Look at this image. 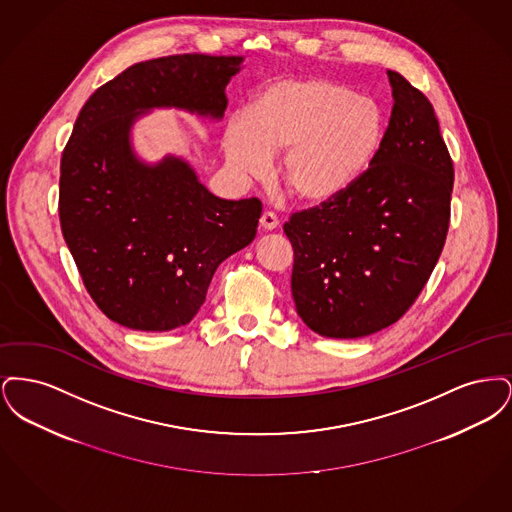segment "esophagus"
<instances>
[{"mask_svg": "<svg viewBox=\"0 0 512 512\" xmlns=\"http://www.w3.org/2000/svg\"><path fill=\"white\" fill-rule=\"evenodd\" d=\"M276 226H278V217L274 213H270V211H265L263 217H261V228L268 232V230H274Z\"/></svg>", "mask_w": 512, "mask_h": 512, "instance_id": "34e87169", "label": "esophagus"}]
</instances>
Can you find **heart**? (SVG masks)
I'll list each match as a JSON object with an SVG mask.
<instances>
[{"label": "heart", "instance_id": "1", "mask_svg": "<svg viewBox=\"0 0 512 512\" xmlns=\"http://www.w3.org/2000/svg\"><path fill=\"white\" fill-rule=\"evenodd\" d=\"M384 111L328 78H292L265 86L224 134L228 163L261 174L267 157L282 155L278 178L307 207L347 194L370 167L384 140Z\"/></svg>", "mask_w": 512, "mask_h": 512}]
</instances>
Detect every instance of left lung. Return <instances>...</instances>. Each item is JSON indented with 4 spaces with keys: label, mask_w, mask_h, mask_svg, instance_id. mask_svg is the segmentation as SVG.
Wrapping results in <instances>:
<instances>
[{
    "label": "left lung",
    "mask_w": 512,
    "mask_h": 512,
    "mask_svg": "<svg viewBox=\"0 0 512 512\" xmlns=\"http://www.w3.org/2000/svg\"><path fill=\"white\" fill-rule=\"evenodd\" d=\"M390 124L359 182L336 201L293 213L297 315L324 338L353 340L403 317L447 238L453 161L428 98L395 71Z\"/></svg>",
    "instance_id": "1"
}]
</instances>
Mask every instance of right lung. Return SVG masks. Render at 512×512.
Here are the masks:
<instances>
[{"mask_svg":"<svg viewBox=\"0 0 512 512\" xmlns=\"http://www.w3.org/2000/svg\"><path fill=\"white\" fill-rule=\"evenodd\" d=\"M242 61L184 53L136 63L98 88L74 122L61 157V230L94 303L121 326L188 324L220 263L257 234V197L220 199L184 159L146 165L130 146L132 124L153 107L220 119Z\"/></svg>","mask_w":512,"mask_h":512,"instance_id":"1","label":"right lung"}]
</instances>
